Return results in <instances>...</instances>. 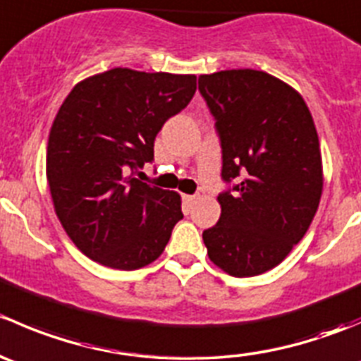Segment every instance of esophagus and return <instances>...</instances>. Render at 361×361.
Masks as SVG:
<instances>
[{
	"label": "esophagus",
	"instance_id": "obj_1",
	"mask_svg": "<svg viewBox=\"0 0 361 361\" xmlns=\"http://www.w3.org/2000/svg\"><path fill=\"white\" fill-rule=\"evenodd\" d=\"M181 199H183V202H185V206H192V202L195 201V195H188V194H183L181 195Z\"/></svg>",
	"mask_w": 361,
	"mask_h": 361
}]
</instances>
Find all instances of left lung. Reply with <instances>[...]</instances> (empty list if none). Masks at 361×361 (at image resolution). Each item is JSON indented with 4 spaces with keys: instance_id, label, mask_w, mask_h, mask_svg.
I'll return each instance as SVG.
<instances>
[{
    "instance_id": "1",
    "label": "left lung",
    "mask_w": 361,
    "mask_h": 361,
    "mask_svg": "<svg viewBox=\"0 0 361 361\" xmlns=\"http://www.w3.org/2000/svg\"><path fill=\"white\" fill-rule=\"evenodd\" d=\"M221 147L220 220L202 232L211 262L235 278L271 271L304 238L323 190L307 104L257 69L199 76Z\"/></svg>"
}]
</instances>
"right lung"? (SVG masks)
Masks as SVG:
<instances>
[{
  "label": "right lung",
  "mask_w": 361,
  "mask_h": 361,
  "mask_svg": "<svg viewBox=\"0 0 361 361\" xmlns=\"http://www.w3.org/2000/svg\"><path fill=\"white\" fill-rule=\"evenodd\" d=\"M195 75L115 68L64 99L47 147L57 218L76 248L120 271L160 257L183 218L176 192L130 178L154 162V141L194 97Z\"/></svg>",
  "instance_id": "add662e5"
}]
</instances>
